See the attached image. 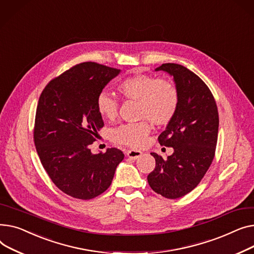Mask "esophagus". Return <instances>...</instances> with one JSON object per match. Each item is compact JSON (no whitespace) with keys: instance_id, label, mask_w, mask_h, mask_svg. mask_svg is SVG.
<instances>
[{"instance_id":"esophagus-1","label":"esophagus","mask_w":254,"mask_h":254,"mask_svg":"<svg viewBox=\"0 0 254 254\" xmlns=\"http://www.w3.org/2000/svg\"><path fill=\"white\" fill-rule=\"evenodd\" d=\"M126 155L127 157H129L130 159H133V160H136L138 159L142 153L140 151H137V150H127L126 151Z\"/></svg>"}]
</instances>
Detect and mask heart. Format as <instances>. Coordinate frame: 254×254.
<instances>
[{
	"mask_svg": "<svg viewBox=\"0 0 254 254\" xmlns=\"http://www.w3.org/2000/svg\"><path fill=\"white\" fill-rule=\"evenodd\" d=\"M118 91L125 99L137 101V118L135 123L119 126L112 132L115 142L131 147L143 146L152 131L151 121L155 125L169 124L175 117L180 106V91L176 85L167 79L152 74L134 73L119 82ZM119 101L106 92L96 98L98 114L108 121H115L119 115Z\"/></svg>",
	"mask_w": 254,
	"mask_h": 254,
	"instance_id": "1",
	"label": "heart"
}]
</instances>
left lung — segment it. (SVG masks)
Here are the masks:
<instances>
[{"instance_id": "1", "label": "left lung", "mask_w": 254, "mask_h": 254, "mask_svg": "<svg viewBox=\"0 0 254 254\" xmlns=\"http://www.w3.org/2000/svg\"><path fill=\"white\" fill-rule=\"evenodd\" d=\"M156 70L172 74L180 91L173 120L158 137L174 153L164 159L151 153L155 169L147 175L154 191L167 199L184 197L195 189L209 169L218 136V111L210 89L195 72L177 64H163Z\"/></svg>"}]
</instances>
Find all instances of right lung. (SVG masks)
I'll use <instances>...</instances> for the list:
<instances>
[{
  "instance_id": "1",
  "label": "right lung",
  "mask_w": 254,
  "mask_h": 254,
  "mask_svg": "<svg viewBox=\"0 0 254 254\" xmlns=\"http://www.w3.org/2000/svg\"><path fill=\"white\" fill-rule=\"evenodd\" d=\"M120 69L87 62L52 79L42 91L36 111L34 142L40 161L53 184L66 195L90 200L112 184L119 148L92 154L103 120L96 98Z\"/></svg>"
}]
</instances>
